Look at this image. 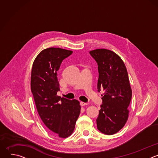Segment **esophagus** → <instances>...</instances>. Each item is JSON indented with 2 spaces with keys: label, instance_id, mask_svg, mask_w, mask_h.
Masks as SVG:
<instances>
[{
  "label": "esophagus",
  "instance_id": "34e87169",
  "mask_svg": "<svg viewBox=\"0 0 158 158\" xmlns=\"http://www.w3.org/2000/svg\"><path fill=\"white\" fill-rule=\"evenodd\" d=\"M80 104H81V106H85V105H87L88 103H87V102H80Z\"/></svg>",
  "mask_w": 158,
  "mask_h": 158
}]
</instances>
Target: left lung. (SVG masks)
<instances>
[{
	"label": "left lung",
	"mask_w": 158,
	"mask_h": 158,
	"mask_svg": "<svg viewBox=\"0 0 158 158\" xmlns=\"http://www.w3.org/2000/svg\"><path fill=\"white\" fill-rule=\"evenodd\" d=\"M89 54L98 65V91H105L97 127L104 134H114L124 127L128 118L132 90L127 71L123 60L114 52L101 49Z\"/></svg>",
	"instance_id": "left-lung-1"
}]
</instances>
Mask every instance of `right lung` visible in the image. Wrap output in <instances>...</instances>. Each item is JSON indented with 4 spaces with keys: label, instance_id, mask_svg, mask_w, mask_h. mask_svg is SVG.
Segmentation results:
<instances>
[{
    "label": "right lung",
    "instance_id": "1",
    "mask_svg": "<svg viewBox=\"0 0 158 158\" xmlns=\"http://www.w3.org/2000/svg\"><path fill=\"white\" fill-rule=\"evenodd\" d=\"M72 54L60 48L44 49L35 58L31 72V92L39 115L49 130L62 138L71 135L81 111L77 100L57 95V71L62 60Z\"/></svg>",
    "mask_w": 158,
    "mask_h": 158
}]
</instances>
